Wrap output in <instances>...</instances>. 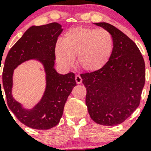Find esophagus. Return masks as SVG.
<instances>
[{"mask_svg":"<svg viewBox=\"0 0 151 151\" xmlns=\"http://www.w3.org/2000/svg\"><path fill=\"white\" fill-rule=\"evenodd\" d=\"M76 82L77 84L82 83V77L80 76L79 75H76Z\"/></svg>","mask_w":151,"mask_h":151,"instance_id":"esophagus-1","label":"esophagus"}]
</instances>
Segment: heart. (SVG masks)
<instances>
[{
    "label": "heart",
    "mask_w": 151,
    "mask_h": 151,
    "mask_svg": "<svg viewBox=\"0 0 151 151\" xmlns=\"http://www.w3.org/2000/svg\"><path fill=\"white\" fill-rule=\"evenodd\" d=\"M114 50V39L104 29L75 27L67 31L55 46L57 63L69 69L77 57L78 66L87 72L103 69L110 61Z\"/></svg>",
    "instance_id": "b5f03b06"
}]
</instances>
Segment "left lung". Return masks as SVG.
Wrapping results in <instances>:
<instances>
[{
	"label": "left lung",
	"instance_id": "left-lung-1",
	"mask_svg": "<svg viewBox=\"0 0 151 151\" xmlns=\"http://www.w3.org/2000/svg\"><path fill=\"white\" fill-rule=\"evenodd\" d=\"M94 24L111 33L114 50L103 69L81 74L87 90L85 104L96 123L112 126L123 122L139 106L145 63L137 45L126 35L106 22Z\"/></svg>",
	"mask_w": 151,
	"mask_h": 151
}]
</instances>
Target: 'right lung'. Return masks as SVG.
<instances>
[{
  "instance_id": "right-lung-1",
  "label": "right lung",
  "mask_w": 151,
  "mask_h": 151,
  "mask_svg": "<svg viewBox=\"0 0 151 151\" xmlns=\"http://www.w3.org/2000/svg\"><path fill=\"white\" fill-rule=\"evenodd\" d=\"M61 27L57 22L32 26L12 47L5 60L2 78L7 105L19 120L32 129L45 130L59 123L64 105L76 85L74 73L59 74L54 69L55 46L63 32ZM30 59L42 64L46 87L40 102L32 109H26L12 95V76L19 65Z\"/></svg>"
}]
</instances>
